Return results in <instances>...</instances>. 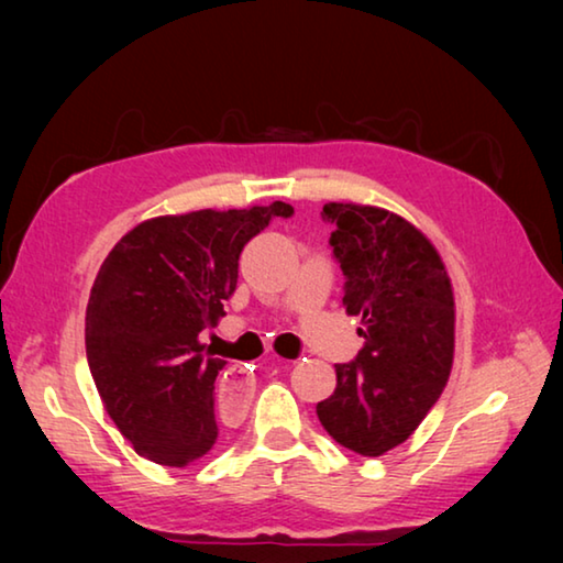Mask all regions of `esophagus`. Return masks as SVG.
<instances>
[{"mask_svg": "<svg viewBox=\"0 0 563 563\" xmlns=\"http://www.w3.org/2000/svg\"><path fill=\"white\" fill-rule=\"evenodd\" d=\"M285 367H290L288 360H283ZM253 397V383L245 375L243 367H231L221 379V389H218V402H221L225 415H243L247 402Z\"/></svg>", "mask_w": 563, "mask_h": 563, "instance_id": "esophagus-1", "label": "esophagus"}]
</instances>
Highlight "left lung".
Returning <instances> with one entry per match:
<instances>
[{
	"instance_id": "left-lung-1",
	"label": "left lung",
	"mask_w": 563,
	"mask_h": 563,
	"mask_svg": "<svg viewBox=\"0 0 563 563\" xmlns=\"http://www.w3.org/2000/svg\"><path fill=\"white\" fill-rule=\"evenodd\" d=\"M342 305L362 318L365 345L335 365L338 387L318 417L338 444L379 456L402 444L450 379L454 295L434 245L405 218L375 206L328 203Z\"/></svg>"
}]
</instances>
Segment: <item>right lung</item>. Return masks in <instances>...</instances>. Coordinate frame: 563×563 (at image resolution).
I'll return each instance as SVG.
<instances>
[{"label": "right lung", "mask_w": 563, "mask_h": 563, "mask_svg": "<svg viewBox=\"0 0 563 563\" xmlns=\"http://www.w3.org/2000/svg\"><path fill=\"white\" fill-rule=\"evenodd\" d=\"M292 206L194 211L139 223L107 255L87 305V360L109 417L141 456L186 466L218 440L216 377L201 345L235 292L245 243Z\"/></svg>", "instance_id": "obj_1"}]
</instances>
